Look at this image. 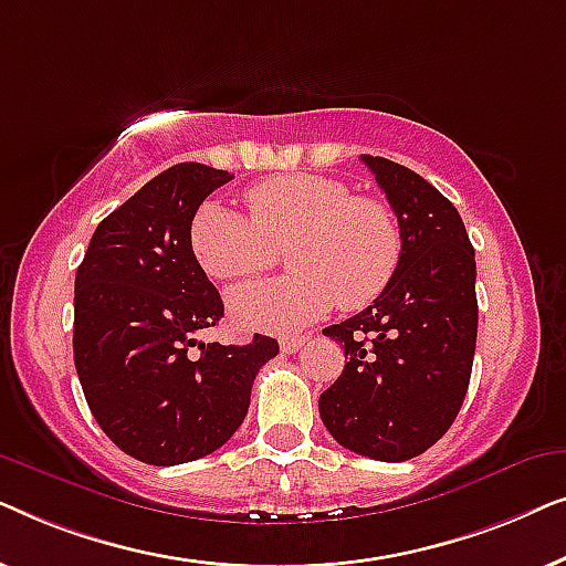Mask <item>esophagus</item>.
Returning a JSON list of instances; mask_svg holds the SVG:
<instances>
[{
    "instance_id": "34e87169",
    "label": "esophagus",
    "mask_w": 566,
    "mask_h": 566,
    "mask_svg": "<svg viewBox=\"0 0 566 566\" xmlns=\"http://www.w3.org/2000/svg\"><path fill=\"white\" fill-rule=\"evenodd\" d=\"M306 345V337H281L283 353H298Z\"/></svg>"
}]
</instances>
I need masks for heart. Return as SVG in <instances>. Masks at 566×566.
<instances>
[{
	"label": "heart",
	"instance_id": "1",
	"mask_svg": "<svg viewBox=\"0 0 566 566\" xmlns=\"http://www.w3.org/2000/svg\"><path fill=\"white\" fill-rule=\"evenodd\" d=\"M247 216L206 203L190 223V250L219 283L270 268L285 250L277 281L247 283L229 296V316L247 332H293L332 306H368L401 260V229L384 200L353 196L322 175H277L244 192Z\"/></svg>",
	"mask_w": 566,
	"mask_h": 566
}]
</instances>
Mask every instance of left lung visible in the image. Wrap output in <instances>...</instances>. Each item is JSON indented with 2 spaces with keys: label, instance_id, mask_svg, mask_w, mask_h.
Listing matches in <instances>:
<instances>
[{
  "label": "left lung",
  "instance_id": "8db88e82",
  "mask_svg": "<svg viewBox=\"0 0 566 566\" xmlns=\"http://www.w3.org/2000/svg\"><path fill=\"white\" fill-rule=\"evenodd\" d=\"M397 213L401 260L374 304L322 329L345 368L319 397L332 438L376 461H407L451 428L476 350V262L459 211L397 161L363 154Z\"/></svg>",
  "mask_w": 566,
  "mask_h": 566
}]
</instances>
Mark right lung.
<instances>
[{
	"mask_svg": "<svg viewBox=\"0 0 566 566\" xmlns=\"http://www.w3.org/2000/svg\"><path fill=\"white\" fill-rule=\"evenodd\" d=\"M227 169L182 161L99 221L74 281V366L107 438L151 467L213 453L250 409L273 337L198 343L223 301L192 258L190 223ZM198 346L200 354H192Z\"/></svg>",
	"mask_w": 566,
	"mask_h": 566,
	"instance_id": "add662e5",
	"label": "right lung"
}]
</instances>
